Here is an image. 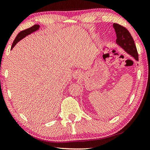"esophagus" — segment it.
Returning a JSON list of instances; mask_svg holds the SVG:
<instances>
[{"mask_svg": "<svg viewBox=\"0 0 150 150\" xmlns=\"http://www.w3.org/2000/svg\"><path fill=\"white\" fill-rule=\"evenodd\" d=\"M73 77H74L75 79H79L81 77V73L80 71L76 70V71H75L74 72H73Z\"/></svg>", "mask_w": 150, "mask_h": 150, "instance_id": "obj_1", "label": "esophagus"}]
</instances>
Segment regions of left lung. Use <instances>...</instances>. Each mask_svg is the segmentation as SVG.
Listing matches in <instances>:
<instances>
[{"instance_id":"obj_1","label":"left lung","mask_w":150,"mask_h":150,"mask_svg":"<svg viewBox=\"0 0 150 150\" xmlns=\"http://www.w3.org/2000/svg\"><path fill=\"white\" fill-rule=\"evenodd\" d=\"M113 28L116 34V44L125 51L127 54H130L136 61H138V54L130 33L126 28L120 24L114 23Z\"/></svg>"}]
</instances>
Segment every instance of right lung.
<instances>
[{"mask_svg":"<svg viewBox=\"0 0 150 150\" xmlns=\"http://www.w3.org/2000/svg\"><path fill=\"white\" fill-rule=\"evenodd\" d=\"M40 28V25H34V26H32L31 28H28L26 30H23V31L20 32L19 34L17 35L16 38H15V40H14L13 44H12V47H11V50L15 46V45H16V44L18 42L20 41V40L24 38L25 37L27 36V35L31 34L32 33L36 32L37 30H39Z\"/></svg>","mask_w":150,"mask_h":150,"instance_id":"obj_1","label":"right lung"}]
</instances>
